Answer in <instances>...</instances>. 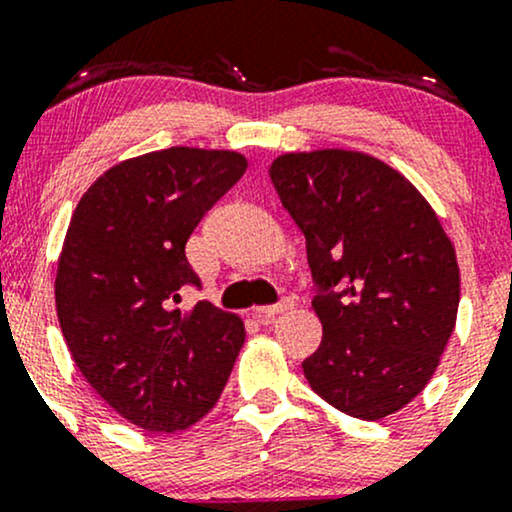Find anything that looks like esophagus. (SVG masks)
<instances>
[{"label": "esophagus", "mask_w": 512, "mask_h": 512, "mask_svg": "<svg viewBox=\"0 0 512 512\" xmlns=\"http://www.w3.org/2000/svg\"><path fill=\"white\" fill-rule=\"evenodd\" d=\"M293 305H296V298H293V296H284L279 303H274V305H262V308H257V310H255V317H257V320H260V322H264V325H267V322H272L276 315L284 313V310L293 308Z\"/></svg>", "instance_id": "1"}]
</instances>
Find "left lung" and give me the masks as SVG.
I'll return each mask as SVG.
<instances>
[{
	"instance_id": "1",
	"label": "left lung",
	"mask_w": 512,
	"mask_h": 512,
	"mask_svg": "<svg viewBox=\"0 0 512 512\" xmlns=\"http://www.w3.org/2000/svg\"><path fill=\"white\" fill-rule=\"evenodd\" d=\"M269 178L305 236L317 289L322 342L305 378L356 419L395 414L428 385L455 330L460 267L436 211L361 151L284 154Z\"/></svg>"
}]
</instances>
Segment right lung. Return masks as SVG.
<instances>
[{
	"instance_id": "obj_1",
	"label": "right lung",
	"mask_w": 512,
	"mask_h": 512,
	"mask_svg": "<svg viewBox=\"0 0 512 512\" xmlns=\"http://www.w3.org/2000/svg\"><path fill=\"white\" fill-rule=\"evenodd\" d=\"M245 168L236 151L173 146L105 170L76 204L57 262V317L81 375L129 424L182 431L226 387L243 320L209 301L178 303L202 286L187 238Z\"/></svg>"
}]
</instances>
